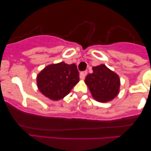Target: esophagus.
Segmentation results:
<instances>
[{
  "instance_id": "1",
  "label": "esophagus",
  "mask_w": 151,
  "mask_h": 151,
  "mask_svg": "<svg viewBox=\"0 0 151 151\" xmlns=\"http://www.w3.org/2000/svg\"><path fill=\"white\" fill-rule=\"evenodd\" d=\"M86 74H87V71H86L80 72V79L84 80V78H85V77H86Z\"/></svg>"
}]
</instances>
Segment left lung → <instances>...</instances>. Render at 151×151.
Instances as JSON below:
<instances>
[{
	"mask_svg": "<svg viewBox=\"0 0 151 151\" xmlns=\"http://www.w3.org/2000/svg\"><path fill=\"white\" fill-rule=\"evenodd\" d=\"M93 73L87 75L84 80L92 96L100 102L112 100L119 93V76L104 65L93 67Z\"/></svg>",
	"mask_w": 151,
	"mask_h": 151,
	"instance_id": "8db88e82",
	"label": "left lung"
}]
</instances>
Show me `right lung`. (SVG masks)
<instances>
[{
	"label": "right lung",
	"instance_id": "obj_1",
	"mask_svg": "<svg viewBox=\"0 0 151 151\" xmlns=\"http://www.w3.org/2000/svg\"><path fill=\"white\" fill-rule=\"evenodd\" d=\"M79 80L77 66L62 62L45 67L37 76V85L44 96L58 100L69 94Z\"/></svg>",
	"mask_w": 151,
	"mask_h": 151
}]
</instances>
